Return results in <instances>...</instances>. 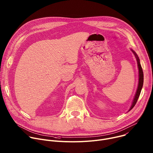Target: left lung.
I'll list each match as a JSON object with an SVG mask.
<instances>
[{"mask_svg":"<svg viewBox=\"0 0 153 153\" xmlns=\"http://www.w3.org/2000/svg\"><path fill=\"white\" fill-rule=\"evenodd\" d=\"M131 50L132 51V52L134 53L135 58H136L137 62V66H138V69H139V82H138V86H137V89L136 91V92H135V94L134 95V97L133 98L132 102V105L130 107V109H129L128 111H130L136 104L137 100L139 97V95L140 94L142 87H143V71H142V66L140 65V59L139 58L138 56V55H137V53H135L134 51L131 48Z\"/></svg>","mask_w":153,"mask_h":153,"instance_id":"8db88e82","label":"left lung"}]
</instances>
